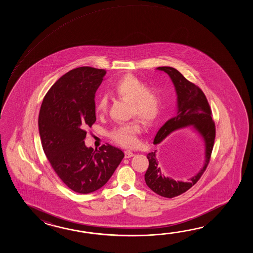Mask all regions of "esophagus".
<instances>
[{
	"label": "esophagus",
	"mask_w": 253,
	"mask_h": 253,
	"mask_svg": "<svg viewBox=\"0 0 253 253\" xmlns=\"http://www.w3.org/2000/svg\"><path fill=\"white\" fill-rule=\"evenodd\" d=\"M132 156H134V153H133L132 151H125V157H126V158H130V157H132Z\"/></svg>",
	"instance_id": "obj_1"
}]
</instances>
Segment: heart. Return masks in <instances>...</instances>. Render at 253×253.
I'll return each instance as SVG.
<instances>
[{
  "label": "heart",
  "instance_id": "obj_1",
  "mask_svg": "<svg viewBox=\"0 0 253 253\" xmlns=\"http://www.w3.org/2000/svg\"><path fill=\"white\" fill-rule=\"evenodd\" d=\"M110 93L130 103V113L137 116L146 124L155 122L161 111V98L159 92L153 86L145 85L134 75H126L114 84ZM108 98L101 97L96 105L98 115L105 113L108 108ZM141 131L138 120L116 126L110 135L114 141L124 146H133L137 143V134Z\"/></svg>",
  "mask_w": 253,
  "mask_h": 253
}]
</instances>
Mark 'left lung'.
<instances>
[{"instance_id": "left-lung-1", "label": "left lung", "mask_w": 253, "mask_h": 253, "mask_svg": "<svg viewBox=\"0 0 253 253\" xmlns=\"http://www.w3.org/2000/svg\"><path fill=\"white\" fill-rule=\"evenodd\" d=\"M156 70L165 71L172 80L177 96V108L175 116L159 129L154 144H160L172 132L185 127H191L203 142V165L198 172L187 182L175 181L163 173L158 163L157 150L147 154L149 167L145 174L146 185L158 195L172 198L185 193L205 172L214 144L215 125L209 103L200 87L187 81L174 68L158 67Z\"/></svg>"}]
</instances>
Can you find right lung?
Masks as SVG:
<instances>
[{
    "label": "right lung",
    "mask_w": 253,
    "mask_h": 253,
    "mask_svg": "<svg viewBox=\"0 0 253 253\" xmlns=\"http://www.w3.org/2000/svg\"><path fill=\"white\" fill-rule=\"evenodd\" d=\"M106 70L81 67L60 77L43 98L39 131L43 151L61 181L79 194L101 188L124 158L112 145L86 147V129L96 121L95 94Z\"/></svg>",
    "instance_id": "right-lung-1"
}]
</instances>
